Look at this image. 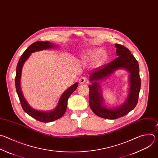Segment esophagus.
<instances>
[{"label": "esophagus", "mask_w": 158, "mask_h": 158, "mask_svg": "<svg viewBox=\"0 0 158 158\" xmlns=\"http://www.w3.org/2000/svg\"><path fill=\"white\" fill-rule=\"evenodd\" d=\"M86 81H87V79H86V78L85 77H81V78L79 79V83H81V84L86 83Z\"/></svg>", "instance_id": "esophagus-1"}]
</instances>
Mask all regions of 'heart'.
<instances>
[{"mask_svg":"<svg viewBox=\"0 0 158 158\" xmlns=\"http://www.w3.org/2000/svg\"><path fill=\"white\" fill-rule=\"evenodd\" d=\"M102 53V50L100 48L91 49L88 51L86 55V58L88 60H94L95 59L100 53ZM103 60V56L100 55L98 57V61L100 62Z\"/></svg>","mask_w":158,"mask_h":158,"instance_id":"1","label":"heart"}]
</instances>
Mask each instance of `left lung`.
Here are the masks:
<instances>
[{
    "label": "left lung",
    "mask_w": 158,
    "mask_h": 158,
    "mask_svg": "<svg viewBox=\"0 0 158 158\" xmlns=\"http://www.w3.org/2000/svg\"><path fill=\"white\" fill-rule=\"evenodd\" d=\"M116 59L106 65L98 67L90 74L89 85V105L96 115L105 119H115L129 113L136 106L141 88L139 65L130 51L123 45L116 44ZM118 68L127 69L131 73L129 94L126 102L116 109H108L102 105V98L97 81L108 76Z\"/></svg>",
    "instance_id": "obj_1"
}]
</instances>
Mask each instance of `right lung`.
I'll return each instance as SVG.
<instances>
[{
    "label": "right lung",
    "instance_id": "1",
    "mask_svg": "<svg viewBox=\"0 0 158 158\" xmlns=\"http://www.w3.org/2000/svg\"><path fill=\"white\" fill-rule=\"evenodd\" d=\"M55 45L51 44L49 42H36L30 45L26 50L23 53L20 58L19 62L17 65L16 70V75H15V88L16 91L19 98L21 106L23 110L30 116L33 117L35 119L44 123L52 122L55 120H56L60 118L63 115H64L66 111L67 107V102L69 97L72 94L73 91H75L77 88L78 87V83H75L74 85L71 86L69 88H68L61 96L57 106L56 108L49 112H43L40 111L35 110L34 109L31 108L25 98L23 97V94L20 89V77L22 73V69L23 65L25 61L28 59L30 54L36 51H40L42 50H45L47 48H50L52 47H54Z\"/></svg>",
    "mask_w": 158,
    "mask_h": 158
}]
</instances>
